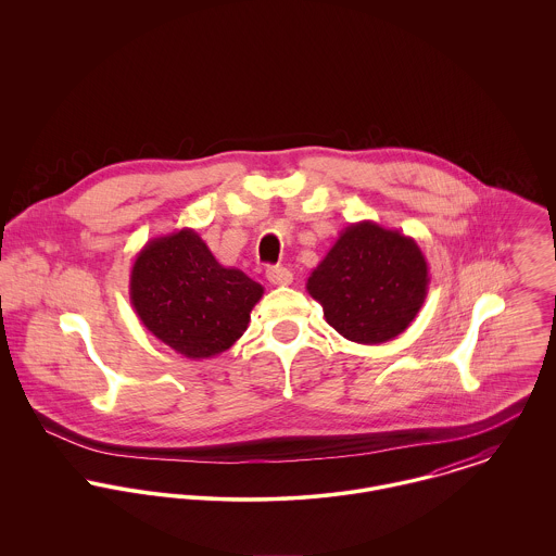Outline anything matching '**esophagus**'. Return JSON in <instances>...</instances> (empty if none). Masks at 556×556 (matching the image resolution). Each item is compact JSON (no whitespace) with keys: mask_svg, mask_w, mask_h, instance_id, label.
Masks as SVG:
<instances>
[{"mask_svg":"<svg viewBox=\"0 0 556 556\" xmlns=\"http://www.w3.org/2000/svg\"><path fill=\"white\" fill-rule=\"evenodd\" d=\"M265 276H267V280H269L271 285H278V287H287V285H291V282H293V274H291V269H287V267H282V265L267 267Z\"/></svg>","mask_w":556,"mask_h":556,"instance_id":"34e87169","label":"esophagus"}]
</instances>
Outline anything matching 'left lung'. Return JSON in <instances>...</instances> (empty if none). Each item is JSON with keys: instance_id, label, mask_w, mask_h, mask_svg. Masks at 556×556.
<instances>
[{"instance_id": "1", "label": "left lung", "mask_w": 556, "mask_h": 556, "mask_svg": "<svg viewBox=\"0 0 556 556\" xmlns=\"http://www.w3.org/2000/svg\"><path fill=\"white\" fill-rule=\"evenodd\" d=\"M428 282V263L415 239L362 220L340 233L306 289L340 336L381 344L417 317Z\"/></svg>"}]
</instances>
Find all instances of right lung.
Segmentation results:
<instances>
[{
    "label": "right lung",
    "mask_w": 556,
    "mask_h": 556,
    "mask_svg": "<svg viewBox=\"0 0 556 556\" xmlns=\"http://www.w3.org/2000/svg\"><path fill=\"white\" fill-rule=\"evenodd\" d=\"M263 287L216 261L192 229L150 239L130 271L141 323L188 359L214 357L243 336Z\"/></svg>",
    "instance_id": "add662e5"
}]
</instances>
